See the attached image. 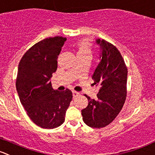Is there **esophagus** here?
I'll list each match as a JSON object with an SVG mask.
<instances>
[{
    "mask_svg": "<svg viewBox=\"0 0 155 155\" xmlns=\"http://www.w3.org/2000/svg\"><path fill=\"white\" fill-rule=\"evenodd\" d=\"M73 98H76L77 96H79V92H76V91H73Z\"/></svg>",
    "mask_w": 155,
    "mask_h": 155,
    "instance_id": "1",
    "label": "esophagus"
}]
</instances>
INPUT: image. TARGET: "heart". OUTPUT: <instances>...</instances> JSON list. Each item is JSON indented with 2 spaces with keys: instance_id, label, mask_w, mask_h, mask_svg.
<instances>
[{
  "instance_id": "b5f03b06",
  "label": "heart",
  "mask_w": 155,
  "mask_h": 155,
  "mask_svg": "<svg viewBox=\"0 0 155 155\" xmlns=\"http://www.w3.org/2000/svg\"><path fill=\"white\" fill-rule=\"evenodd\" d=\"M92 50L89 43L87 41H82L77 45V56L79 55H89L91 56Z\"/></svg>"
}]
</instances>
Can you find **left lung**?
<instances>
[{
    "label": "left lung",
    "mask_w": 155,
    "mask_h": 155,
    "mask_svg": "<svg viewBox=\"0 0 155 155\" xmlns=\"http://www.w3.org/2000/svg\"><path fill=\"white\" fill-rule=\"evenodd\" d=\"M99 63L92 74L93 85L99 86L97 99L87 96L89 104L82 110V119L94 128L105 127L116 118L126 99L128 69L118 49L112 43L97 39Z\"/></svg>",
    "instance_id": "1"
}]
</instances>
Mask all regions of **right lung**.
I'll list each match as a JSON object with an SVG mask.
<instances>
[{"mask_svg": "<svg viewBox=\"0 0 155 155\" xmlns=\"http://www.w3.org/2000/svg\"><path fill=\"white\" fill-rule=\"evenodd\" d=\"M66 40L63 37L44 39L29 49L19 63L16 81L19 98L30 119L43 128L61 125L73 99L69 89L54 90L50 81Z\"/></svg>", "mask_w": 155, "mask_h": 155, "instance_id": "right-lung-1", "label": "right lung"}]
</instances>
